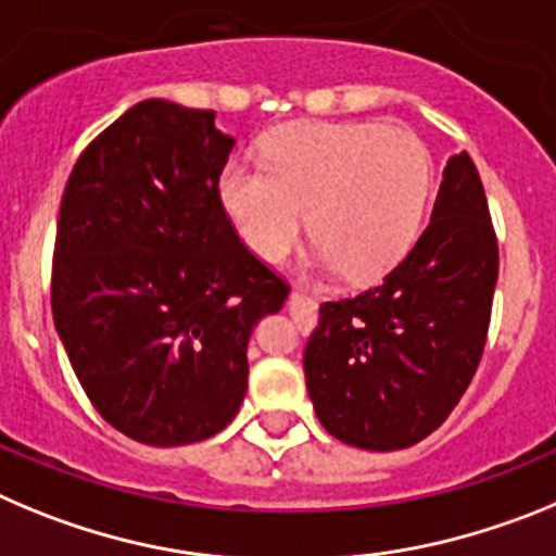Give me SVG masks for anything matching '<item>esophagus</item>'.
I'll return each instance as SVG.
<instances>
[{"label":"esophagus","mask_w":556,"mask_h":556,"mask_svg":"<svg viewBox=\"0 0 556 556\" xmlns=\"http://www.w3.org/2000/svg\"><path fill=\"white\" fill-rule=\"evenodd\" d=\"M288 307H290V313H299V315H307V313H313V307H315V302L309 296H304L302 290H290V296H288Z\"/></svg>","instance_id":"34e87169"}]
</instances>
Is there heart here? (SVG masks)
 <instances>
[{"instance_id": "obj_1", "label": "heart", "mask_w": 556, "mask_h": 556, "mask_svg": "<svg viewBox=\"0 0 556 556\" xmlns=\"http://www.w3.org/2000/svg\"><path fill=\"white\" fill-rule=\"evenodd\" d=\"M260 166L232 163L218 179L243 243L277 263L307 216L313 263L349 282H377L399 266L432 191L429 149L379 124H288L268 138Z\"/></svg>"}]
</instances>
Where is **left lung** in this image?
Here are the masks:
<instances>
[{
	"mask_svg": "<svg viewBox=\"0 0 556 556\" xmlns=\"http://www.w3.org/2000/svg\"><path fill=\"white\" fill-rule=\"evenodd\" d=\"M498 243L468 152L448 157L432 222L382 285L321 304L304 349L307 393L332 438L415 446L457 407L482 359Z\"/></svg>",
	"mask_w": 556,
	"mask_h": 556,
	"instance_id": "obj_1",
	"label": "left lung"
}]
</instances>
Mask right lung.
Masks as SVG:
<instances>
[{
	"label": "right lung",
	"instance_id": "1",
	"mask_svg": "<svg viewBox=\"0 0 556 556\" xmlns=\"http://www.w3.org/2000/svg\"><path fill=\"white\" fill-rule=\"evenodd\" d=\"M232 147L213 110L147 99L79 154L60 202L54 329L97 413L147 446L232 421L249 338L290 293L218 197Z\"/></svg>",
	"mask_w": 556,
	"mask_h": 556
}]
</instances>
